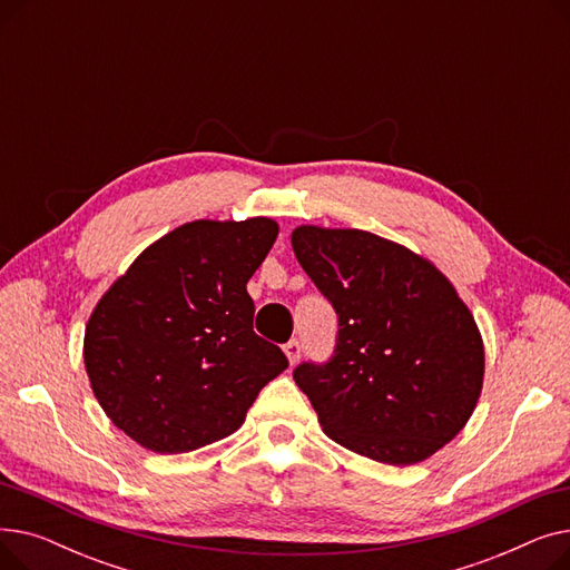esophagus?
<instances>
[{
	"label": "esophagus",
	"instance_id": "1",
	"mask_svg": "<svg viewBox=\"0 0 570 570\" xmlns=\"http://www.w3.org/2000/svg\"><path fill=\"white\" fill-rule=\"evenodd\" d=\"M284 353H286V357H288V363L295 365L297 361H301V355H303V344L297 342V340H291V342L284 344Z\"/></svg>",
	"mask_w": 570,
	"mask_h": 570
}]
</instances>
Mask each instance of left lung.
Listing matches in <instances>:
<instances>
[{"mask_svg":"<svg viewBox=\"0 0 570 570\" xmlns=\"http://www.w3.org/2000/svg\"><path fill=\"white\" fill-rule=\"evenodd\" d=\"M297 263L337 312L327 363L293 370L323 432L383 464H415L466 425L485 348L453 284L423 256L357 228L297 226Z\"/></svg>","mask_w":570,"mask_h":570,"instance_id":"8db88e82","label":"left lung"}]
</instances>
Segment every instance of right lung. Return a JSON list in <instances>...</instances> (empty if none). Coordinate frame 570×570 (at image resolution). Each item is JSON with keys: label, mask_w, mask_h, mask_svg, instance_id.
<instances>
[{"label": "right lung", "mask_w": 570, "mask_h": 570, "mask_svg": "<svg viewBox=\"0 0 570 570\" xmlns=\"http://www.w3.org/2000/svg\"><path fill=\"white\" fill-rule=\"evenodd\" d=\"M279 226L198 219L149 245L85 327V370L110 421L153 453L233 434L288 361L254 333L247 282Z\"/></svg>", "instance_id": "right-lung-1"}]
</instances>
